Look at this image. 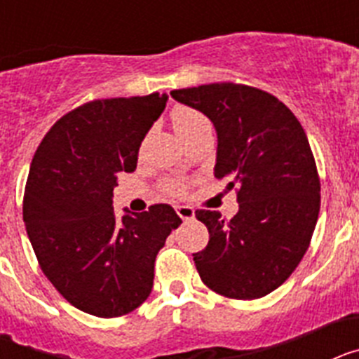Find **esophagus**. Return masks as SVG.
<instances>
[{
	"mask_svg": "<svg viewBox=\"0 0 359 359\" xmlns=\"http://www.w3.org/2000/svg\"><path fill=\"white\" fill-rule=\"evenodd\" d=\"M177 215L183 219V221H190V219H194V208L189 207V205H180L176 207Z\"/></svg>",
	"mask_w": 359,
	"mask_h": 359,
	"instance_id": "esophagus-1",
	"label": "esophagus"
}]
</instances>
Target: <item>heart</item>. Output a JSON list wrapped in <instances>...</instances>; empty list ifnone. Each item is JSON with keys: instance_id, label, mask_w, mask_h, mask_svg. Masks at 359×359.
I'll use <instances>...</instances> for the list:
<instances>
[{"instance_id": "obj_1", "label": "heart", "mask_w": 359, "mask_h": 359, "mask_svg": "<svg viewBox=\"0 0 359 359\" xmlns=\"http://www.w3.org/2000/svg\"><path fill=\"white\" fill-rule=\"evenodd\" d=\"M205 122H208L205 115H201L199 111L192 109V107L180 106L172 111L174 129L182 138H185L187 135H190L198 126ZM163 190L170 196H182L185 192V183L180 182V180H169V182L163 183Z\"/></svg>"}]
</instances>
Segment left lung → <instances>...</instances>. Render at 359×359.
Here are the masks:
<instances>
[{"label":"left lung","instance_id":"1","mask_svg":"<svg viewBox=\"0 0 359 359\" xmlns=\"http://www.w3.org/2000/svg\"><path fill=\"white\" fill-rule=\"evenodd\" d=\"M201 111L217 131L214 176L236 189L239 212L196 210L207 224V248L194 255L205 286L236 300L266 297L287 280L320 212V177L307 136L286 104L246 84L170 91Z\"/></svg>","mask_w":359,"mask_h":359}]
</instances>
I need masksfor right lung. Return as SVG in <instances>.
I'll use <instances>...</instances> for the list:
<instances>
[{"mask_svg": "<svg viewBox=\"0 0 359 359\" xmlns=\"http://www.w3.org/2000/svg\"><path fill=\"white\" fill-rule=\"evenodd\" d=\"M167 95L91 100L57 120L37 147L23 221L43 273L72 306L116 318L147 300L154 261L182 224L170 205L122 217L116 174L133 172L138 149Z\"/></svg>", "mask_w": 359, "mask_h": 359, "instance_id": "obj_1", "label": "right lung"}]
</instances>
